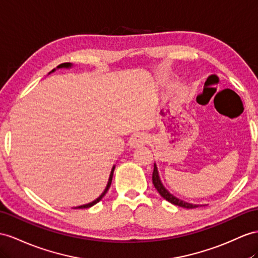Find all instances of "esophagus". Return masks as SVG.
<instances>
[{"label": "esophagus", "mask_w": 258, "mask_h": 258, "mask_svg": "<svg viewBox=\"0 0 258 258\" xmlns=\"http://www.w3.org/2000/svg\"><path fill=\"white\" fill-rule=\"evenodd\" d=\"M148 143V137L145 134H135L132 136L131 138V147L132 148H140L144 145H146Z\"/></svg>", "instance_id": "esophagus-1"}]
</instances>
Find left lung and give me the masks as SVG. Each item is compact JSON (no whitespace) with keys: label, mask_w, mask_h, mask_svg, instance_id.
<instances>
[{"label":"left lung","mask_w":258,"mask_h":258,"mask_svg":"<svg viewBox=\"0 0 258 258\" xmlns=\"http://www.w3.org/2000/svg\"><path fill=\"white\" fill-rule=\"evenodd\" d=\"M153 183H154V186L158 190V193H159L164 198V200L170 202L171 204L175 205V206H180V207H183V208H195V207H198L197 205H193V204H189V203H186V202H183V201L179 200V198L174 197L172 194H170L168 190L164 188V186L162 185V183H161V181L159 179V174H158V170H157L156 164H155L154 172H153Z\"/></svg>","instance_id":"1"}]
</instances>
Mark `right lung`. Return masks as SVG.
Masks as SVG:
<instances>
[{
    "label": "right lung",
    "instance_id": "1",
    "mask_svg": "<svg viewBox=\"0 0 258 258\" xmlns=\"http://www.w3.org/2000/svg\"><path fill=\"white\" fill-rule=\"evenodd\" d=\"M72 66V64L71 63H62V64H60L57 66V69H61V68H71ZM52 72H54V70H52ZM113 171H114V167L112 168V171H111V174H110V177H109V182H108V185H107V187H105V189H104V192L99 196L96 201H94V202H91V203H89V204H86V205H83V206H78V207H75V209H82V208H89V207H91V206H94L95 204H97L98 202H100L101 200H102V197L107 194V192H108V189H109V187H110V185H111V182H112V176H113Z\"/></svg>",
    "mask_w": 258,
    "mask_h": 258
}]
</instances>
